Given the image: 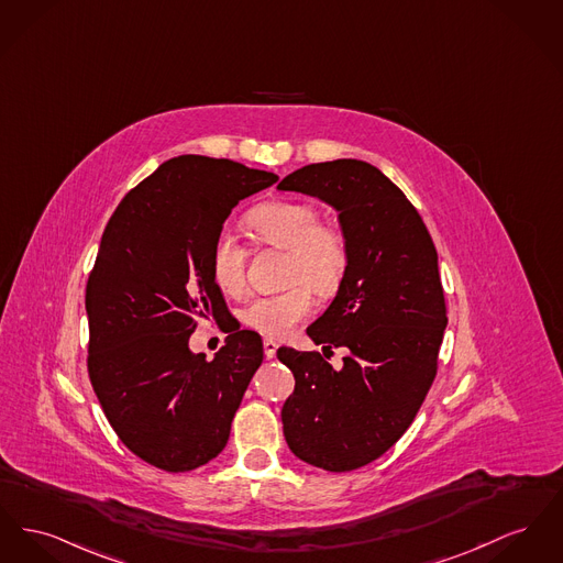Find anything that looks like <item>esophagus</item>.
<instances>
[{
  "instance_id": "esophagus-1",
  "label": "esophagus",
  "mask_w": 563,
  "mask_h": 563,
  "mask_svg": "<svg viewBox=\"0 0 563 563\" xmlns=\"http://www.w3.org/2000/svg\"><path fill=\"white\" fill-rule=\"evenodd\" d=\"M276 351H278V342H274V340H269V338L264 340V353L267 360H272V357L276 355Z\"/></svg>"
}]
</instances>
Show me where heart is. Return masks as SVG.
<instances>
[{
	"label": "heart",
	"instance_id": "1",
	"mask_svg": "<svg viewBox=\"0 0 563 563\" xmlns=\"http://www.w3.org/2000/svg\"><path fill=\"white\" fill-rule=\"evenodd\" d=\"M255 238L289 253L285 278L291 289L253 299L242 321L267 338H283L312 312V291L331 294L349 267V249L342 233L319 223V212L301 201H267L249 212ZM210 274L214 285L238 296L246 283V253L228 230L214 235L210 246Z\"/></svg>",
	"mask_w": 563,
	"mask_h": 563
}]
</instances>
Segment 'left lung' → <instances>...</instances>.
<instances>
[{
    "label": "left lung",
    "mask_w": 563,
    "mask_h": 563,
    "mask_svg": "<svg viewBox=\"0 0 563 563\" xmlns=\"http://www.w3.org/2000/svg\"><path fill=\"white\" fill-rule=\"evenodd\" d=\"M278 189L330 203L349 249L335 298L306 330L349 355L333 369L321 353L278 349L296 376L283 431L301 462L349 472L396 444L435 378L446 328L438 253L417 208L365 162L299 167Z\"/></svg>",
    "instance_id": "left-lung-1"
}]
</instances>
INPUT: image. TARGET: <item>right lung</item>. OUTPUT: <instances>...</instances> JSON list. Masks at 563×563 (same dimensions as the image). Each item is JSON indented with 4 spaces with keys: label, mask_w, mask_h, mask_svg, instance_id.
Segmentation results:
<instances>
[{
    "label": "right lung",
    "mask_w": 563,
    "mask_h": 563,
    "mask_svg": "<svg viewBox=\"0 0 563 563\" xmlns=\"http://www.w3.org/2000/svg\"><path fill=\"white\" fill-rule=\"evenodd\" d=\"M276 174L180 155L123 198L89 274V378L121 442L155 467L189 472L228 444L233 415L264 362L262 338L240 330L206 360L191 353L199 319L225 306L210 246L240 199Z\"/></svg>",
    "instance_id": "1"
}]
</instances>
